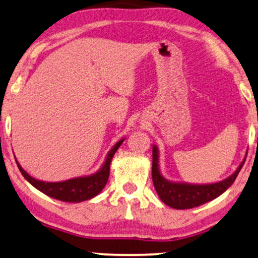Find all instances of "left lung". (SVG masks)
<instances>
[{
    "instance_id": "obj_1",
    "label": "left lung",
    "mask_w": 258,
    "mask_h": 258,
    "mask_svg": "<svg viewBox=\"0 0 258 258\" xmlns=\"http://www.w3.org/2000/svg\"><path fill=\"white\" fill-rule=\"evenodd\" d=\"M245 159L241 162L238 168L228 176L227 179L215 183L195 184L186 182H173L165 179L159 169V150L153 145V164H152V179L155 190L165 205L174 209L195 208L214 200L223 194L234 183Z\"/></svg>"
}]
</instances>
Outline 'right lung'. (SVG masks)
Here are the masks:
<instances>
[{
  "instance_id": "add662e5",
  "label": "right lung",
  "mask_w": 258,
  "mask_h": 258,
  "mask_svg": "<svg viewBox=\"0 0 258 258\" xmlns=\"http://www.w3.org/2000/svg\"><path fill=\"white\" fill-rule=\"evenodd\" d=\"M124 140L125 139L119 140L118 143L111 148V151L108 152L106 155L105 162L98 172L88 176L74 177V179L59 181V182H46V181L35 179V177L29 175V174L22 168L16 159L15 160L17 166H19V169L22 173V175H23L24 179L27 180L29 183H31L36 189H38L39 191H42V193H44L50 198L56 199V200L77 203L90 200V199L94 198L103 190L105 184L107 183L108 175H110V164L112 161V158H113L114 153L117 152L119 146H120Z\"/></svg>"
}]
</instances>
